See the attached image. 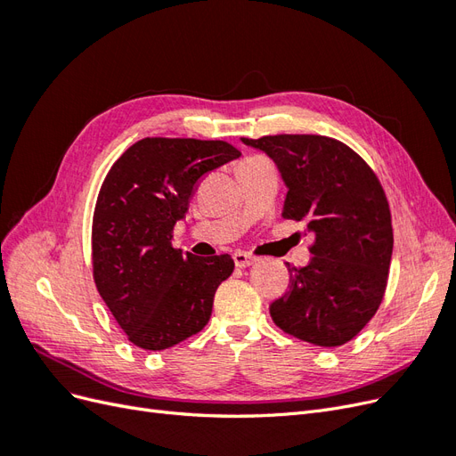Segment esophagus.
Here are the masks:
<instances>
[{
  "label": "esophagus",
  "instance_id": "obj_1",
  "mask_svg": "<svg viewBox=\"0 0 456 456\" xmlns=\"http://www.w3.org/2000/svg\"><path fill=\"white\" fill-rule=\"evenodd\" d=\"M233 262H236L238 268H247V266L255 265V258L251 255L243 253V251H236V253H233Z\"/></svg>",
  "mask_w": 456,
  "mask_h": 456
}]
</instances>
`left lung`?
<instances>
[{"label":"left lung","mask_w":456,"mask_h":456,"mask_svg":"<svg viewBox=\"0 0 456 456\" xmlns=\"http://www.w3.org/2000/svg\"><path fill=\"white\" fill-rule=\"evenodd\" d=\"M273 159L287 186L283 218L315 236L308 266L287 265L289 291L273 323L315 346H342L377 314L394 249L388 200L377 175L340 141L322 134L241 139Z\"/></svg>","instance_id":"1"}]
</instances>
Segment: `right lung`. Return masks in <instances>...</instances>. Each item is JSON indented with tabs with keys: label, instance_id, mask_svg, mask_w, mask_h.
Wrapping results in <instances>:
<instances>
[{
	"label": "right lung",
	"instance_id": "obj_1",
	"mask_svg": "<svg viewBox=\"0 0 456 456\" xmlns=\"http://www.w3.org/2000/svg\"><path fill=\"white\" fill-rule=\"evenodd\" d=\"M240 156L224 141L148 136L108 171L93 215V278L134 346L171 348L209 322L233 260L175 249L173 228L200 178Z\"/></svg>",
	"mask_w": 456,
	"mask_h": 456
}]
</instances>
